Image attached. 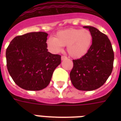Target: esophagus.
Masks as SVG:
<instances>
[{
  "instance_id": "obj_1",
  "label": "esophagus",
  "mask_w": 121,
  "mask_h": 121,
  "mask_svg": "<svg viewBox=\"0 0 121 121\" xmlns=\"http://www.w3.org/2000/svg\"><path fill=\"white\" fill-rule=\"evenodd\" d=\"M66 59H67V57L65 56H61V60H64Z\"/></svg>"
}]
</instances>
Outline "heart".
<instances>
[{
  "mask_svg": "<svg viewBox=\"0 0 121 121\" xmlns=\"http://www.w3.org/2000/svg\"><path fill=\"white\" fill-rule=\"evenodd\" d=\"M92 43V35L89 30L69 28L57 32L55 38L48 39L46 44L48 48L53 53H58L66 46L68 55L78 58L86 55Z\"/></svg>",
  "mask_w": 121,
  "mask_h": 121,
  "instance_id": "heart-1",
  "label": "heart"
}]
</instances>
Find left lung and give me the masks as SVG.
I'll list each match as a JSON object with an SVG mask.
<instances>
[{
    "label": "left lung",
    "mask_w": 121,
    "mask_h": 121,
    "mask_svg": "<svg viewBox=\"0 0 121 121\" xmlns=\"http://www.w3.org/2000/svg\"><path fill=\"white\" fill-rule=\"evenodd\" d=\"M92 35V44L86 55L73 60L70 77L77 89L90 91L97 89L107 81L113 69L114 54L108 37L97 28L84 26Z\"/></svg>",
    "instance_id": "left-lung-1"
}]
</instances>
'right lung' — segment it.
I'll return each instance as SVG.
<instances>
[{"instance_id": "1", "label": "right lung", "mask_w": 121, "mask_h": 121, "mask_svg": "<svg viewBox=\"0 0 121 121\" xmlns=\"http://www.w3.org/2000/svg\"><path fill=\"white\" fill-rule=\"evenodd\" d=\"M47 33L33 32L15 37L6 49L7 67L14 82L27 90L49 85L61 56L48 51Z\"/></svg>"}]
</instances>
